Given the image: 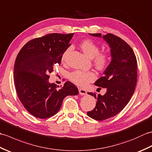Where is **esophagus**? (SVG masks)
Listing matches in <instances>:
<instances>
[{
  "instance_id": "34e87169",
  "label": "esophagus",
  "mask_w": 152,
  "mask_h": 152,
  "mask_svg": "<svg viewBox=\"0 0 152 152\" xmlns=\"http://www.w3.org/2000/svg\"><path fill=\"white\" fill-rule=\"evenodd\" d=\"M79 93L81 95H86L87 94V91H86V90L84 89L79 88Z\"/></svg>"
}]
</instances>
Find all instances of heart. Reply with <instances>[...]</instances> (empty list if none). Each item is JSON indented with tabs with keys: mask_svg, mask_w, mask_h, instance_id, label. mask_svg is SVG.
<instances>
[{
	"mask_svg": "<svg viewBox=\"0 0 152 152\" xmlns=\"http://www.w3.org/2000/svg\"><path fill=\"white\" fill-rule=\"evenodd\" d=\"M82 48L87 56L90 59L93 58V63L95 67L99 70H104L108 67L110 63V57L108 53H99L100 48L95 42L91 40H85L80 44ZM68 49L63 55V59L69 51ZM96 78L95 74L91 71L75 70L70 74L69 78L73 83L81 87H84L89 83L93 82Z\"/></svg>",
	"mask_w": 152,
	"mask_h": 152,
	"instance_id": "1",
	"label": "heart"
}]
</instances>
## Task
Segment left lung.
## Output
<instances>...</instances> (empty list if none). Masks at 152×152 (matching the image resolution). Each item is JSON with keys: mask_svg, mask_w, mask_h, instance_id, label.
I'll use <instances>...</instances> for the list:
<instances>
[{"mask_svg": "<svg viewBox=\"0 0 152 152\" xmlns=\"http://www.w3.org/2000/svg\"><path fill=\"white\" fill-rule=\"evenodd\" d=\"M102 38L110 48L111 61L94 84L106 89L104 95L88 93L97 100L95 108L87 112L89 117L102 121L117 115L129 102L137 80V62L131 46L112 34H90Z\"/></svg>", "mask_w": 152, "mask_h": 152, "instance_id": "left-lung-1", "label": "left lung"}]
</instances>
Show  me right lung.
<instances>
[{"mask_svg": "<svg viewBox=\"0 0 152 152\" xmlns=\"http://www.w3.org/2000/svg\"><path fill=\"white\" fill-rule=\"evenodd\" d=\"M73 35L52 33L34 38L21 48L16 57V92L25 109L34 117H51L59 110L65 96L78 94V88L69 81L59 89L56 83L49 82L50 74L55 64H61Z\"/></svg>", "mask_w": 152, "mask_h": 152, "instance_id": "right-lung-1", "label": "right lung"}]
</instances>
